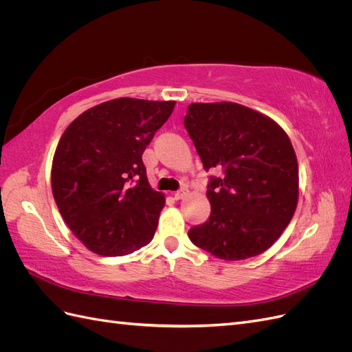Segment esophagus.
Segmentation results:
<instances>
[{"mask_svg":"<svg viewBox=\"0 0 352 352\" xmlns=\"http://www.w3.org/2000/svg\"><path fill=\"white\" fill-rule=\"evenodd\" d=\"M186 195H188V188L182 186V188H180L179 190H176V192H175V199H182Z\"/></svg>","mask_w":352,"mask_h":352,"instance_id":"34e87169","label":"esophagus"}]
</instances>
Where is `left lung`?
Listing matches in <instances>:
<instances>
[{"mask_svg":"<svg viewBox=\"0 0 352 352\" xmlns=\"http://www.w3.org/2000/svg\"><path fill=\"white\" fill-rule=\"evenodd\" d=\"M206 172L210 217L189 239L221 260H245L270 248L298 201V163L289 138L264 114L235 102H194L184 119Z\"/></svg>","mask_w":352,"mask_h":352,"instance_id":"obj_1","label":"left lung"}]
</instances>
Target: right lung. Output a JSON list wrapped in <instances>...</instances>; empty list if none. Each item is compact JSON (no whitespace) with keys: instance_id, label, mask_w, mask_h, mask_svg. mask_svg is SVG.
Segmentation results:
<instances>
[{"instance_id":"1","label":"right lung","mask_w":352,"mask_h":352,"mask_svg":"<svg viewBox=\"0 0 352 352\" xmlns=\"http://www.w3.org/2000/svg\"><path fill=\"white\" fill-rule=\"evenodd\" d=\"M175 104L111 100L82 113L63 133L52 160V195L88 250L117 257L154 238L164 195L148 184L142 154Z\"/></svg>"}]
</instances>
